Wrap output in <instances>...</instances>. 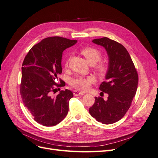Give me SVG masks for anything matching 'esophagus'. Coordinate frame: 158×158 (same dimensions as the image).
Segmentation results:
<instances>
[{
  "label": "esophagus",
  "mask_w": 158,
  "mask_h": 158,
  "mask_svg": "<svg viewBox=\"0 0 158 158\" xmlns=\"http://www.w3.org/2000/svg\"><path fill=\"white\" fill-rule=\"evenodd\" d=\"M73 94H74V96H78V95H82L84 94L83 92H80V91H78V90H74Z\"/></svg>",
  "instance_id": "34e87169"
}]
</instances>
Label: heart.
<instances>
[{
  "mask_svg": "<svg viewBox=\"0 0 158 158\" xmlns=\"http://www.w3.org/2000/svg\"><path fill=\"white\" fill-rule=\"evenodd\" d=\"M80 53L84 56L87 61L91 64L96 63L102 58V52L94 47L87 46L83 47L80 49ZM70 60V57L69 56L65 61L66 67H68ZM109 64L107 61L101 60L95 65V70L99 76H104L107 74L109 70ZM94 78L91 77V76H88V77L79 76V77L72 80L71 84L76 89L82 91H86L90 88L91 85L94 83Z\"/></svg>",
  "mask_w": 158,
  "mask_h": 158,
  "instance_id": "obj_1",
  "label": "heart"
}]
</instances>
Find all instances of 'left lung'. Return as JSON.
Listing matches in <instances>:
<instances>
[{
	"instance_id": "left-lung-1",
	"label": "left lung",
	"mask_w": 158,
	"mask_h": 158,
	"mask_svg": "<svg viewBox=\"0 0 158 158\" xmlns=\"http://www.w3.org/2000/svg\"><path fill=\"white\" fill-rule=\"evenodd\" d=\"M92 41L104 47L109 55L107 81L99 86L102 93H107L109 96L106 101L95 97L89 112L98 122L109 125L121 119L130 108L137 90L138 75L130 55L123 45L108 37Z\"/></svg>"
}]
</instances>
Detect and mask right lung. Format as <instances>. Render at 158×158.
Returning a JSON list of instances; mask_svg holds the SVG:
<instances>
[{
  "label": "right lung",
  "instance_id": "add662e5",
  "mask_svg": "<svg viewBox=\"0 0 158 158\" xmlns=\"http://www.w3.org/2000/svg\"><path fill=\"white\" fill-rule=\"evenodd\" d=\"M76 42L59 36L45 38L31 47L23 61L21 97L34 121L42 125L55 126L69 112L73 92L66 89L55 95L52 93L65 85L64 81L58 78L62 73V55L64 49Z\"/></svg>",
  "mask_w": 158,
  "mask_h": 158
}]
</instances>
